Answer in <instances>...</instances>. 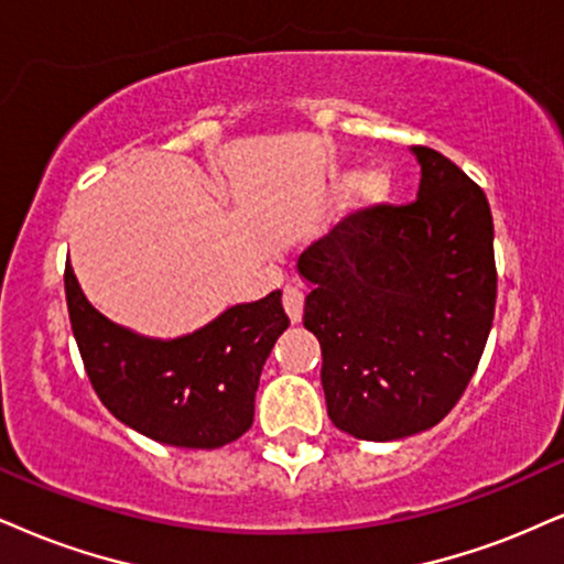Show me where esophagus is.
Wrapping results in <instances>:
<instances>
[{
	"mask_svg": "<svg viewBox=\"0 0 564 564\" xmlns=\"http://www.w3.org/2000/svg\"><path fill=\"white\" fill-rule=\"evenodd\" d=\"M282 303H284V311H288L290 322L297 324L303 318V293L297 288H293V284H288L282 293Z\"/></svg>",
	"mask_w": 564,
	"mask_h": 564,
	"instance_id": "34e87169",
	"label": "esophagus"
}]
</instances>
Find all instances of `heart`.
Listing matches in <instances>:
<instances>
[{"instance_id": "1", "label": "heart", "mask_w": 564, "mask_h": 564, "mask_svg": "<svg viewBox=\"0 0 564 564\" xmlns=\"http://www.w3.org/2000/svg\"><path fill=\"white\" fill-rule=\"evenodd\" d=\"M352 187V198L350 206L352 212L358 214H371L379 212L381 206H387L394 196V177L389 170H381V166H373V170L364 172V175H343L337 180V191H350Z\"/></svg>"}]
</instances>
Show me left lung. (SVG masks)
I'll return each instance as SVG.
<instances>
[{
  "label": "left lung",
  "instance_id": "left-lung-1",
  "mask_svg": "<svg viewBox=\"0 0 564 564\" xmlns=\"http://www.w3.org/2000/svg\"><path fill=\"white\" fill-rule=\"evenodd\" d=\"M419 198L350 214L297 259L303 324L322 345L326 413L345 434L392 442L436 426L476 373L497 303L484 191L413 145Z\"/></svg>",
  "mask_w": 564,
  "mask_h": 564
}]
</instances>
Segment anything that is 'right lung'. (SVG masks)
Returning a JSON list of instances; mask_svg holds the SVG:
<instances>
[{
	"instance_id": "right-lung-1",
	"label": "right lung",
	"mask_w": 564,
	"mask_h": 564,
	"mask_svg": "<svg viewBox=\"0 0 564 564\" xmlns=\"http://www.w3.org/2000/svg\"><path fill=\"white\" fill-rule=\"evenodd\" d=\"M69 324L104 408L149 440L217 449L253 423L261 368L290 326L282 293L240 303L193 335L151 339L99 314L65 269Z\"/></svg>"
}]
</instances>
